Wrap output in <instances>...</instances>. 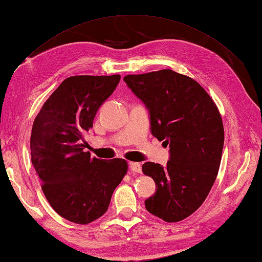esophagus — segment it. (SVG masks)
Returning a JSON list of instances; mask_svg holds the SVG:
<instances>
[{"mask_svg":"<svg viewBox=\"0 0 262 262\" xmlns=\"http://www.w3.org/2000/svg\"><path fill=\"white\" fill-rule=\"evenodd\" d=\"M129 167L132 169V171H134V172L142 171V166L140 162H129Z\"/></svg>","mask_w":262,"mask_h":262,"instance_id":"esophagus-1","label":"esophagus"}]
</instances>
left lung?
Returning <instances> with one entry per match:
<instances>
[{
	"mask_svg": "<svg viewBox=\"0 0 262 262\" xmlns=\"http://www.w3.org/2000/svg\"><path fill=\"white\" fill-rule=\"evenodd\" d=\"M124 80L150 112L152 135L170 147L165 167L142 166L157 186L145 208L167 223L181 222L201 207L216 181L224 147L222 116L196 80L170 69L127 75Z\"/></svg>",
	"mask_w": 262,
	"mask_h": 262,
	"instance_id": "left-lung-1",
	"label": "left lung"
}]
</instances>
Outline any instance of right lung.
I'll return each mask as SVG.
<instances>
[{"instance_id": "right-lung-1", "label": "right lung", "mask_w": 262, "mask_h": 262, "mask_svg": "<svg viewBox=\"0 0 262 262\" xmlns=\"http://www.w3.org/2000/svg\"><path fill=\"white\" fill-rule=\"evenodd\" d=\"M120 76H73L64 79L36 116L30 135L33 166L51 207L71 223L86 225L106 212L126 175L124 159L101 160L84 152V135Z\"/></svg>"}]
</instances>
